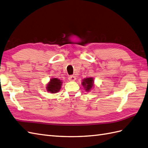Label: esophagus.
<instances>
[{
  "label": "esophagus",
  "instance_id": "34e87169",
  "mask_svg": "<svg viewBox=\"0 0 148 148\" xmlns=\"http://www.w3.org/2000/svg\"><path fill=\"white\" fill-rule=\"evenodd\" d=\"M76 79V77H75L74 75H71V76L69 77V80L70 81H74Z\"/></svg>",
  "mask_w": 148,
  "mask_h": 148
}]
</instances>
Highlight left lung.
Wrapping results in <instances>:
<instances>
[{
  "label": "left lung",
  "instance_id": "left-lung-1",
  "mask_svg": "<svg viewBox=\"0 0 148 148\" xmlns=\"http://www.w3.org/2000/svg\"><path fill=\"white\" fill-rule=\"evenodd\" d=\"M81 84L82 85L84 90L87 92L90 91L94 88V79L92 77H86L82 80Z\"/></svg>",
  "mask_w": 148,
  "mask_h": 148
}]
</instances>
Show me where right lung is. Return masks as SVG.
<instances>
[{
    "label": "right lung",
    "instance_id": "obj_1",
    "mask_svg": "<svg viewBox=\"0 0 148 148\" xmlns=\"http://www.w3.org/2000/svg\"><path fill=\"white\" fill-rule=\"evenodd\" d=\"M62 81L58 78H51L47 84V91L50 93H56L60 90Z\"/></svg>",
    "mask_w": 148,
    "mask_h": 148
}]
</instances>
